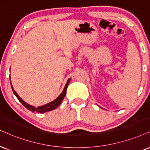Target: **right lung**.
I'll return each mask as SVG.
<instances>
[{
	"label": "right lung",
	"mask_w": 150,
	"mask_h": 150,
	"mask_svg": "<svg viewBox=\"0 0 150 150\" xmlns=\"http://www.w3.org/2000/svg\"><path fill=\"white\" fill-rule=\"evenodd\" d=\"M70 80H71V79H69V80L67 81L66 86L64 88L63 92H62V93L60 94L58 98H57V99L54 100V101L50 102V103L46 104V105H45L43 106H41V107H38L37 108H35V107H33V106L28 105V104L26 103V102H25L19 96H18V94H17L15 92V91L14 90V88H13L12 84H11V86H12V91H13V92H14V95L16 96V98H18V100H19L21 102V104L24 106L25 107L27 108V109L28 110H30V111H33V112H34V111H36V112L41 113H45V112H47V111H52V110L55 109L58 106L60 105V104H61V102H62V100H63V99L66 96V89H67V87H68V86H69Z\"/></svg>",
	"instance_id": "obj_1"
}]
</instances>
